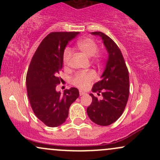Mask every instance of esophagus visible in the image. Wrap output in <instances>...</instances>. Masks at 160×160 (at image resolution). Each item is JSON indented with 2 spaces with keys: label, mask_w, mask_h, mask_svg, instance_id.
Masks as SVG:
<instances>
[{
  "label": "esophagus",
  "mask_w": 160,
  "mask_h": 160,
  "mask_svg": "<svg viewBox=\"0 0 160 160\" xmlns=\"http://www.w3.org/2000/svg\"><path fill=\"white\" fill-rule=\"evenodd\" d=\"M79 93H80V96H82V95H84L86 94L85 92H83L81 91V90H80V92H79Z\"/></svg>",
  "instance_id": "1"
}]
</instances>
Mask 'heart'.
Listing matches in <instances>:
<instances>
[{
	"label": "heart",
	"mask_w": 160,
	"mask_h": 160,
	"mask_svg": "<svg viewBox=\"0 0 160 160\" xmlns=\"http://www.w3.org/2000/svg\"><path fill=\"white\" fill-rule=\"evenodd\" d=\"M77 47L86 56L92 57V62L99 63L102 61L104 56L101 52H98V46L94 40L91 38H84L80 40L77 43ZM71 52L69 49H65L63 52V63L68 65L71 60ZM96 78V74L93 71H81L77 73L71 78V83L80 89H85Z\"/></svg>",
	"instance_id": "1"
}]
</instances>
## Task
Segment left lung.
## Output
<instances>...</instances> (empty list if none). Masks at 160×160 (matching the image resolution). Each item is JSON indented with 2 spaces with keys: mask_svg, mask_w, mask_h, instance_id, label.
Segmentation results:
<instances>
[{
  "mask_svg": "<svg viewBox=\"0 0 160 160\" xmlns=\"http://www.w3.org/2000/svg\"><path fill=\"white\" fill-rule=\"evenodd\" d=\"M102 38L108 52V58L102 79L94 84L92 90L102 93L99 100L92 94V104L87 108L90 120L99 126H109L123 113L129 95V77L120 48L111 38L100 32H92Z\"/></svg>",
  "mask_w": 160,
  "mask_h": 160,
  "instance_id": "8db88e82",
  "label": "left lung"
}]
</instances>
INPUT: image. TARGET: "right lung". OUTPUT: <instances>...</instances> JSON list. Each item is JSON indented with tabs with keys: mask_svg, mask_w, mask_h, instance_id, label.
<instances>
[{
	"mask_svg": "<svg viewBox=\"0 0 160 160\" xmlns=\"http://www.w3.org/2000/svg\"><path fill=\"white\" fill-rule=\"evenodd\" d=\"M80 32H51L34 52L26 75L27 93L34 114L49 127L65 122L71 104L79 97L72 87L63 94L56 90L63 65V52L69 41Z\"/></svg>",
	"mask_w": 160,
	"mask_h": 160,
	"instance_id": "add662e5",
	"label": "right lung"
}]
</instances>
